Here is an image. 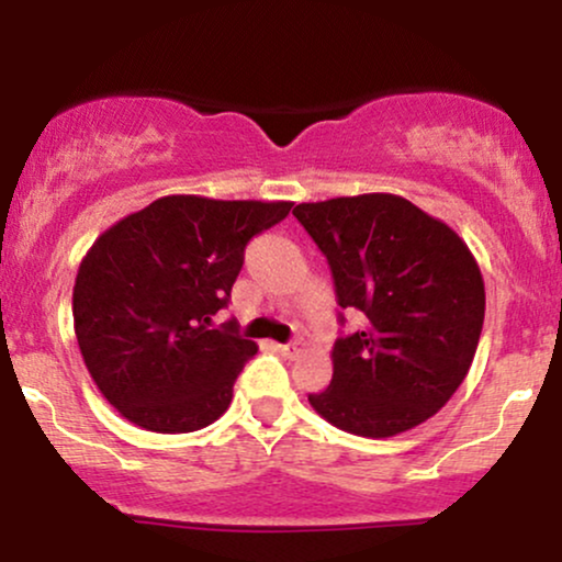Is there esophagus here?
I'll use <instances>...</instances> for the list:
<instances>
[{"label":"esophagus","mask_w":562,"mask_h":562,"mask_svg":"<svg viewBox=\"0 0 562 562\" xmlns=\"http://www.w3.org/2000/svg\"><path fill=\"white\" fill-rule=\"evenodd\" d=\"M274 351H280L282 357L293 359V357H299V351H301V344H299V340H295V344H274Z\"/></svg>","instance_id":"1"}]
</instances>
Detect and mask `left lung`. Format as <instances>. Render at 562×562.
I'll list each match as a JSON object with an SVG mask.
<instances>
[{
  "label": "left lung",
  "mask_w": 562,
  "mask_h": 562,
  "mask_svg": "<svg viewBox=\"0 0 562 562\" xmlns=\"http://www.w3.org/2000/svg\"><path fill=\"white\" fill-rule=\"evenodd\" d=\"M293 216L330 263L338 306L362 314L357 333L335 340L330 385L308 404L367 438L434 417L465 380L486 312L468 245L389 192L301 203Z\"/></svg>",
  "instance_id": "obj_1"
}]
</instances>
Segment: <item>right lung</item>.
I'll return each mask as SVG.
<instances>
[{
  "label": "right lung",
  "mask_w": 562,
  "mask_h": 562,
  "mask_svg": "<svg viewBox=\"0 0 562 562\" xmlns=\"http://www.w3.org/2000/svg\"><path fill=\"white\" fill-rule=\"evenodd\" d=\"M293 203L166 195L97 237L74 285L83 364L126 420L156 434H192L227 412L232 385L259 348L229 303L250 237Z\"/></svg>",
  "instance_id": "right-lung-1"
}]
</instances>
